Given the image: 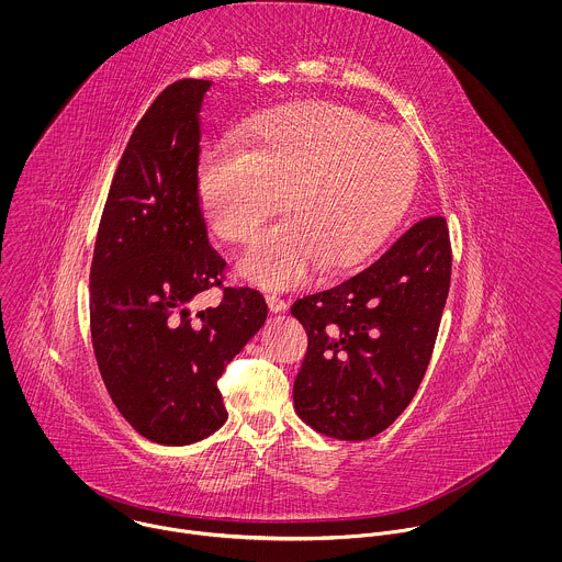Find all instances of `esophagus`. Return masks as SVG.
Masks as SVG:
<instances>
[{"mask_svg": "<svg viewBox=\"0 0 562 562\" xmlns=\"http://www.w3.org/2000/svg\"><path fill=\"white\" fill-rule=\"evenodd\" d=\"M266 303H268V310H270L272 314H279V312H283V310L288 307V303H285L281 296H277V294H268V296H266Z\"/></svg>", "mask_w": 562, "mask_h": 562, "instance_id": "esophagus-1", "label": "esophagus"}]
</instances>
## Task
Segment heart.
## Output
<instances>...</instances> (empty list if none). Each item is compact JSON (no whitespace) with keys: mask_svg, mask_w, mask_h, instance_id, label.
I'll return each mask as SVG.
<instances>
[{"mask_svg":"<svg viewBox=\"0 0 562 562\" xmlns=\"http://www.w3.org/2000/svg\"><path fill=\"white\" fill-rule=\"evenodd\" d=\"M240 138L241 147L205 154L199 203L218 238L240 244L283 201L285 216L238 261L263 288H292L316 261L324 270L361 263L394 232L415 188L413 143L337 101L272 108L241 125Z\"/></svg>","mask_w":562,"mask_h":562,"instance_id":"b5f03b06","label":"heart"}]
</instances>
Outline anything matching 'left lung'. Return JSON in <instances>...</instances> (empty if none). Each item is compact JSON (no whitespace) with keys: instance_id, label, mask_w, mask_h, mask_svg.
<instances>
[{"instance_id":"obj_1","label":"left lung","mask_w":562,"mask_h":562,"mask_svg":"<svg viewBox=\"0 0 562 562\" xmlns=\"http://www.w3.org/2000/svg\"><path fill=\"white\" fill-rule=\"evenodd\" d=\"M450 272L446 218L428 216L355 274L299 299L292 316L310 339L294 381L299 417L344 441L392 426L426 374Z\"/></svg>"}]
</instances>
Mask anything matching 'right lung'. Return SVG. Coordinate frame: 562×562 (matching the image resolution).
I'll return each mask as SVG.
<instances>
[{
    "label": "right lung",
    "mask_w": 562,
    "mask_h": 562,
    "mask_svg": "<svg viewBox=\"0 0 562 562\" xmlns=\"http://www.w3.org/2000/svg\"><path fill=\"white\" fill-rule=\"evenodd\" d=\"M212 81L166 86L116 166L90 266V335L105 390L149 441L188 446L216 432L218 379L263 326L257 290L225 288L218 307L190 301L223 288L199 203V112Z\"/></svg>",
    "instance_id": "obj_1"
}]
</instances>
